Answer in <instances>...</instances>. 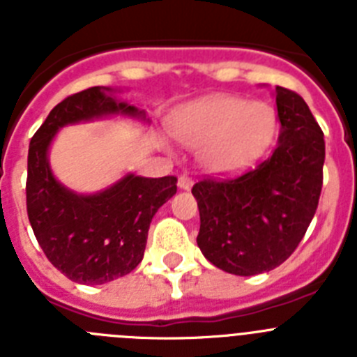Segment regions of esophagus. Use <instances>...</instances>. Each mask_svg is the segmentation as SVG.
Instances as JSON below:
<instances>
[{
	"instance_id": "esophagus-1",
	"label": "esophagus",
	"mask_w": 357,
	"mask_h": 357,
	"mask_svg": "<svg viewBox=\"0 0 357 357\" xmlns=\"http://www.w3.org/2000/svg\"><path fill=\"white\" fill-rule=\"evenodd\" d=\"M191 185H193L191 176H188V175L178 176V188H181V189H191Z\"/></svg>"
}]
</instances>
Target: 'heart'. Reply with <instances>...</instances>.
I'll return each instance as SVG.
<instances>
[{"instance_id":"1","label":"heart","mask_w":357,"mask_h":357,"mask_svg":"<svg viewBox=\"0 0 357 357\" xmlns=\"http://www.w3.org/2000/svg\"><path fill=\"white\" fill-rule=\"evenodd\" d=\"M275 130L277 114L272 105L232 96L189 103L173 121L176 139L189 148H200V164L214 175L250 166L270 146Z\"/></svg>"}]
</instances>
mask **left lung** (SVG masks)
I'll use <instances>...</instances> for the list:
<instances>
[{"label": "left lung", "instance_id": "left-lung-1", "mask_svg": "<svg viewBox=\"0 0 357 357\" xmlns=\"http://www.w3.org/2000/svg\"><path fill=\"white\" fill-rule=\"evenodd\" d=\"M280 134L272 155L225 181L204 178L191 189L200 211L197 243L227 273L250 277L284 263L317 213L326 141L301 94L277 87Z\"/></svg>", "mask_w": 357, "mask_h": 357}]
</instances>
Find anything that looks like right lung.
I'll list each match as a JSON object with an SVG mask.
<instances>
[{"label":"right lung","instance_id":"1","mask_svg":"<svg viewBox=\"0 0 357 357\" xmlns=\"http://www.w3.org/2000/svg\"><path fill=\"white\" fill-rule=\"evenodd\" d=\"M109 87H89L53 107L28 148L26 211L50 263L80 284H105L143 261L151 218L176 193V176L146 178L128 173L94 195L64 188L52 173L48 151L66 125L105 116L146 119Z\"/></svg>","mask_w":357,"mask_h":357}]
</instances>
